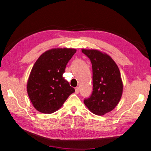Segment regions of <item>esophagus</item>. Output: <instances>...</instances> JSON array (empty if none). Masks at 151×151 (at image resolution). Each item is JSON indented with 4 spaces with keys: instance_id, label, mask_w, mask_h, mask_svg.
<instances>
[{
    "instance_id": "obj_1",
    "label": "esophagus",
    "mask_w": 151,
    "mask_h": 151,
    "mask_svg": "<svg viewBox=\"0 0 151 151\" xmlns=\"http://www.w3.org/2000/svg\"><path fill=\"white\" fill-rule=\"evenodd\" d=\"M75 92H76V94H78V92H79V88L78 87L75 88Z\"/></svg>"
}]
</instances>
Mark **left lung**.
Masks as SVG:
<instances>
[{
    "mask_svg": "<svg viewBox=\"0 0 151 151\" xmlns=\"http://www.w3.org/2000/svg\"><path fill=\"white\" fill-rule=\"evenodd\" d=\"M92 66L93 91L84 103L92 113L103 116L116 108L123 93L118 67L111 57L97 49H82Z\"/></svg>",
    "mask_w": 151,
    "mask_h": 151,
    "instance_id": "8db88e82",
    "label": "left lung"
}]
</instances>
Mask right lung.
Segmentation results:
<instances>
[{
  "mask_svg": "<svg viewBox=\"0 0 151 151\" xmlns=\"http://www.w3.org/2000/svg\"><path fill=\"white\" fill-rule=\"evenodd\" d=\"M76 51L73 48L51 49L35 61L27 83V92L38 111L52 114L57 111L75 91L63 77V74Z\"/></svg>",
  "mask_w": 151,
  "mask_h": 151,
  "instance_id": "right-lung-1",
  "label": "right lung"
}]
</instances>
